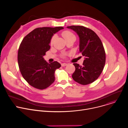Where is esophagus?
I'll return each instance as SVG.
<instances>
[{
	"label": "esophagus",
	"mask_w": 128,
	"mask_h": 128,
	"mask_svg": "<svg viewBox=\"0 0 128 128\" xmlns=\"http://www.w3.org/2000/svg\"><path fill=\"white\" fill-rule=\"evenodd\" d=\"M67 65V64H66V63H62L61 64V66L62 67H64V66H66Z\"/></svg>",
	"instance_id": "obj_1"
}]
</instances>
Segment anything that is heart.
I'll list each match as a JSON object with an SVG mask.
<instances>
[{
  "mask_svg": "<svg viewBox=\"0 0 128 128\" xmlns=\"http://www.w3.org/2000/svg\"><path fill=\"white\" fill-rule=\"evenodd\" d=\"M62 35L63 37V38H64V40L66 41L69 40H73L75 41L76 40V35L73 33L72 32H71L70 31L68 30H65L64 31H63L62 32ZM55 39V35H54L52 36V38L50 39V44H53V42ZM66 55V54H62V57L64 58L65 56Z\"/></svg>",
  "mask_w": 128,
  "mask_h": 128,
  "instance_id": "1",
  "label": "heart"
}]
</instances>
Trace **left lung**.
Returning <instances> with one entry per match:
<instances>
[{
  "instance_id": "1",
  "label": "left lung",
  "mask_w": 128,
  "mask_h": 128,
  "mask_svg": "<svg viewBox=\"0 0 128 128\" xmlns=\"http://www.w3.org/2000/svg\"><path fill=\"white\" fill-rule=\"evenodd\" d=\"M80 38V52L85 57L82 66L74 63L76 70L72 77L82 85L93 82L100 76L105 66V52L102 42L92 30L83 26H70Z\"/></svg>"
}]
</instances>
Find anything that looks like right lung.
Segmentation results:
<instances>
[{"label":"right lung","mask_w":128,"mask_h":128,"mask_svg":"<svg viewBox=\"0 0 128 128\" xmlns=\"http://www.w3.org/2000/svg\"><path fill=\"white\" fill-rule=\"evenodd\" d=\"M63 27H40L34 29L22 40L18 52V62L23 78L39 90L48 88L54 81V72L61 67L57 61L48 63L43 56L50 48V40Z\"/></svg>","instance_id":"obj_1"}]
</instances>
